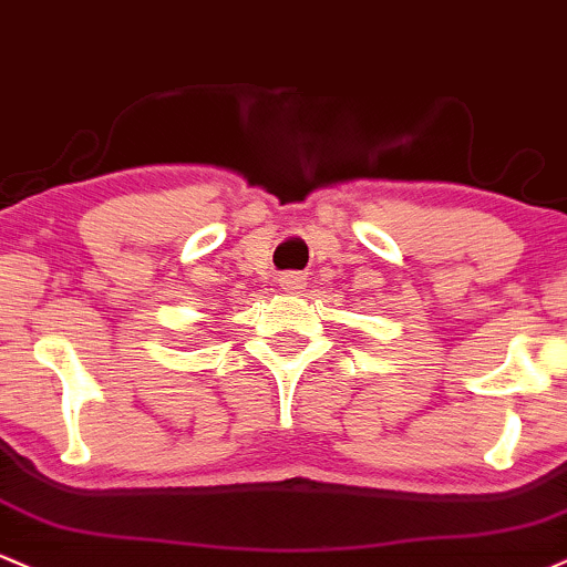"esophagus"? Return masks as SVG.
I'll list each match as a JSON object with an SVG mask.
<instances>
[{
  "label": "esophagus",
  "instance_id": "34e87169",
  "mask_svg": "<svg viewBox=\"0 0 567 567\" xmlns=\"http://www.w3.org/2000/svg\"><path fill=\"white\" fill-rule=\"evenodd\" d=\"M302 281H305L302 272H286V276L281 278V286L284 289L295 291V289H302Z\"/></svg>",
  "mask_w": 567,
  "mask_h": 567
}]
</instances>
